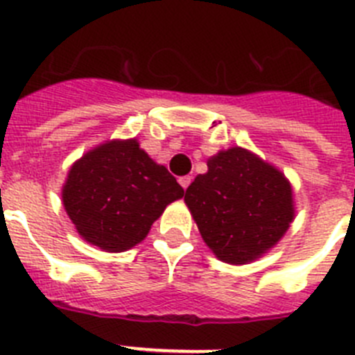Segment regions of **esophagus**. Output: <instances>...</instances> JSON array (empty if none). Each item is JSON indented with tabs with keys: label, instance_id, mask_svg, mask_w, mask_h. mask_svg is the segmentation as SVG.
Here are the masks:
<instances>
[{
	"label": "esophagus",
	"instance_id": "obj_1",
	"mask_svg": "<svg viewBox=\"0 0 355 355\" xmlns=\"http://www.w3.org/2000/svg\"><path fill=\"white\" fill-rule=\"evenodd\" d=\"M190 183H192V175H183V178H180V184L184 188V190H187Z\"/></svg>",
	"mask_w": 355,
	"mask_h": 355
}]
</instances>
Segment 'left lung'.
Masks as SVG:
<instances>
[{
    "mask_svg": "<svg viewBox=\"0 0 355 355\" xmlns=\"http://www.w3.org/2000/svg\"><path fill=\"white\" fill-rule=\"evenodd\" d=\"M184 202L206 245L220 261L245 265L277 243L295 216L293 192L281 171L241 147L208 159Z\"/></svg>",
    "mask_w": 355,
    "mask_h": 355,
    "instance_id": "8db88e82",
    "label": "left lung"
}]
</instances>
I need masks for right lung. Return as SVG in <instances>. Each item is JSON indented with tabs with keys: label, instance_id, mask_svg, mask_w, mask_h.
I'll use <instances>...</instances> for the list:
<instances>
[{
	"label": "right lung",
	"instance_id": "1",
	"mask_svg": "<svg viewBox=\"0 0 355 355\" xmlns=\"http://www.w3.org/2000/svg\"><path fill=\"white\" fill-rule=\"evenodd\" d=\"M184 190L149 158L137 139L110 140L71 167L62 200L83 240L124 252L144 240L153 222Z\"/></svg>",
	"mask_w": 355,
	"mask_h": 355
}]
</instances>
